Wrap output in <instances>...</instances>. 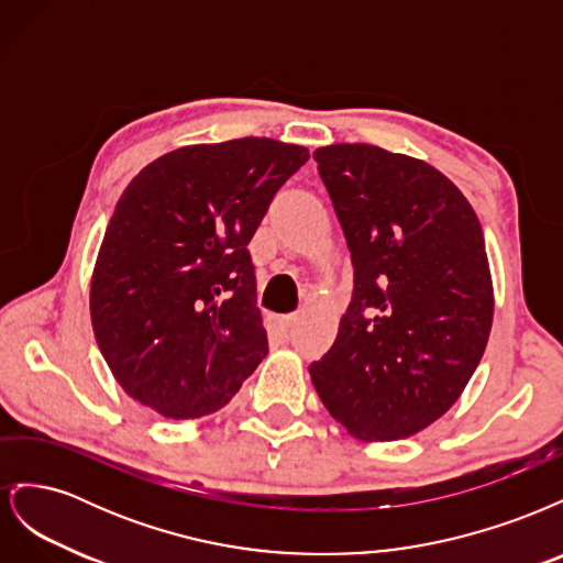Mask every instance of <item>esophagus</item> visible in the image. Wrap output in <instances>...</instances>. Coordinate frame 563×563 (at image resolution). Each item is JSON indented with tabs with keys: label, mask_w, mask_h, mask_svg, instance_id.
Instances as JSON below:
<instances>
[{
	"label": "esophagus",
	"mask_w": 563,
	"mask_h": 563,
	"mask_svg": "<svg viewBox=\"0 0 563 563\" xmlns=\"http://www.w3.org/2000/svg\"><path fill=\"white\" fill-rule=\"evenodd\" d=\"M296 314H284V317H275L272 319V327H275V331L277 333H282V335H286L288 331L294 329V323H296Z\"/></svg>",
	"instance_id": "34e87169"
}]
</instances>
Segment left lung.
<instances>
[{
	"mask_svg": "<svg viewBox=\"0 0 563 563\" xmlns=\"http://www.w3.org/2000/svg\"><path fill=\"white\" fill-rule=\"evenodd\" d=\"M314 159L354 291L310 376L354 439H406L449 411L484 356L493 282L479 218L422 159L366 143L317 147Z\"/></svg>",
	"mask_w": 563,
	"mask_h": 563,
	"instance_id": "1",
	"label": "left lung"
}]
</instances>
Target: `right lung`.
Segmentation results:
<instances>
[{
    "mask_svg": "<svg viewBox=\"0 0 563 563\" xmlns=\"http://www.w3.org/2000/svg\"><path fill=\"white\" fill-rule=\"evenodd\" d=\"M310 159L272 139L185 145L119 197L91 277V323L114 380L164 418L223 408L267 354L249 242Z\"/></svg>",
    "mask_w": 563,
    "mask_h": 563,
    "instance_id": "right-lung-1",
    "label": "right lung"
}]
</instances>
